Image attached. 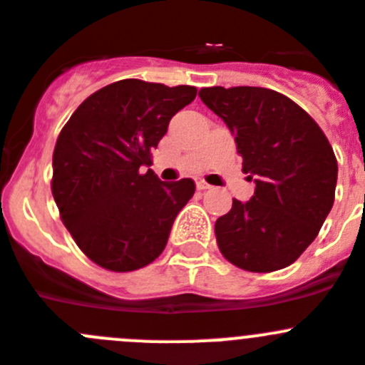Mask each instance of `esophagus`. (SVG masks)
I'll return each instance as SVG.
<instances>
[{
	"label": "esophagus",
	"mask_w": 365,
	"mask_h": 365,
	"mask_svg": "<svg viewBox=\"0 0 365 365\" xmlns=\"http://www.w3.org/2000/svg\"><path fill=\"white\" fill-rule=\"evenodd\" d=\"M195 182H197V190H199V192H205V190L212 188V186H210L208 182H206V180H202V179H197Z\"/></svg>",
	"instance_id": "1"
}]
</instances>
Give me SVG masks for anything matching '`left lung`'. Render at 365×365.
I'll return each instance as SVG.
<instances>
[{"label": "left lung", "instance_id": "left-lung-1", "mask_svg": "<svg viewBox=\"0 0 365 365\" xmlns=\"http://www.w3.org/2000/svg\"><path fill=\"white\" fill-rule=\"evenodd\" d=\"M199 98L235 135L242 172L255 182L248 202L233 199L215 222L224 259L269 273L295 262L333 208L339 165L306 110L269 88L210 86Z\"/></svg>", "mask_w": 365, "mask_h": 365}]
</instances>
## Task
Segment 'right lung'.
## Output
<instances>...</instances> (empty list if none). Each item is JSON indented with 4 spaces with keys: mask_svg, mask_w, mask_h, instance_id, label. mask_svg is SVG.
Segmentation results:
<instances>
[{
    "mask_svg": "<svg viewBox=\"0 0 365 365\" xmlns=\"http://www.w3.org/2000/svg\"><path fill=\"white\" fill-rule=\"evenodd\" d=\"M197 88L123 79L93 92L72 113L52 157V195L63 224L92 262L133 272L163 253L192 179L163 182L152 150Z\"/></svg>",
    "mask_w": 365,
    "mask_h": 365,
    "instance_id": "obj_1",
    "label": "right lung"
}]
</instances>
